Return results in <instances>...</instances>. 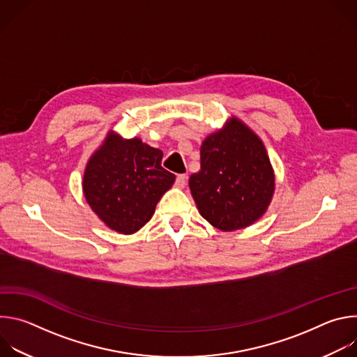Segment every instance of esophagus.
Here are the masks:
<instances>
[{"instance_id": "obj_1", "label": "esophagus", "mask_w": 357, "mask_h": 357, "mask_svg": "<svg viewBox=\"0 0 357 357\" xmlns=\"http://www.w3.org/2000/svg\"><path fill=\"white\" fill-rule=\"evenodd\" d=\"M186 179H188V176H186V175H178V176H176V182H175V185H176L178 188L183 189V188L186 186Z\"/></svg>"}]
</instances>
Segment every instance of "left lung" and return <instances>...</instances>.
<instances>
[{
	"label": "left lung",
	"instance_id": "obj_1",
	"mask_svg": "<svg viewBox=\"0 0 357 357\" xmlns=\"http://www.w3.org/2000/svg\"><path fill=\"white\" fill-rule=\"evenodd\" d=\"M189 189L197 211L213 227L240 230L267 212L275 175L261 138L231 116L200 146V171Z\"/></svg>",
	"mask_w": 357,
	"mask_h": 357
}]
</instances>
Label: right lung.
Segmentation results:
<instances>
[{
  "instance_id": "1",
  "label": "right lung",
  "mask_w": 357,
  "mask_h": 357,
  "mask_svg": "<svg viewBox=\"0 0 357 357\" xmlns=\"http://www.w3.org/2000/svg\"><path fill=\"white\" fill-rule=\"evenodd\" d=\"M162 151L110 130L84 168L83 195L94 215L120 234H134L175 182L161 167Z\"/></svg>"
}]
</instances>
